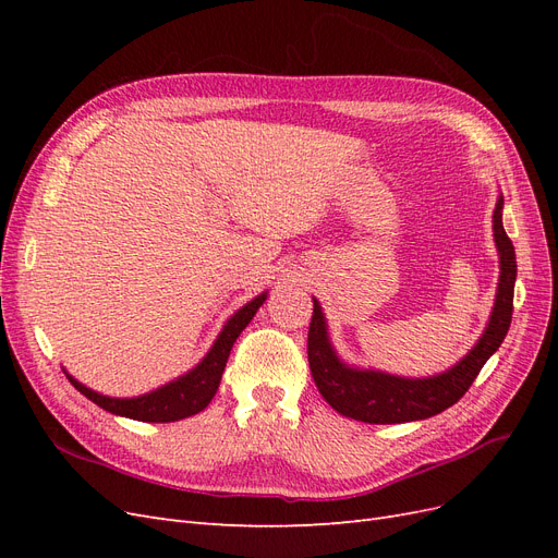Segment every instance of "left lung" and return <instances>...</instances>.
<instances>
[{"mask_svg": "<svg viewBox=\"0 0 558 558\" xmlns=\"http://www.w3.org/2000/svg\"><path fill=\"white\" fill-rule=\"evenodd\" d=\"M494 242L498 248V289L486 328L465 356L445 373L430 377H400L384 369L349 365L335 351L328 320L320 302L314 300V314L307 337L310 369L316 388L332 410L365 424H404L445 412L480 375L484 363L494 356L510 330L512 298L517 281L514 246L502 228V193L494 209Z\"/></svg>", "mask_w": 558, "mask_h": 558, "instance_id": "left-lung-1", "label": "left lung"}]
</instances>
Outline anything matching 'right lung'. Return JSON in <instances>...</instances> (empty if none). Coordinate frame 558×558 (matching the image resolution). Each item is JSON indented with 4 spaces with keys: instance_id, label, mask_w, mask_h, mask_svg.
Here are the masks:
<instances>
[{
    "instance_id": "obj_1",
    "label": "right lung",
    "mask_w": 558,
    "mask_h": 558,
    "mask_svg": "<svg viewBox=\"0 0 558 558\" xmlns=\"http://www.w3.org/2000/svg\"><path fill=\"white\" fill-rule=\"evenodd\" d=\"M265 300H267V291H263L260 295L246 302L244 307L234 312L226 320L223 330L218 332L211 349L205 353V359H202L195 367H191L189 373H183L181 377L167 381L144 396L111 398V396L93 391V388H88L86 384L74 379L66 369L64 375L74 384L76 391H81L88 400H93L95 404H99V408L116 416L146 421V424H170V421L193 416L205 410L211 402V398L216 396L232 344L238 342L240 332L251 324V318L256 316V312L260 310Z\"/></svg>"
}]
</instances>
